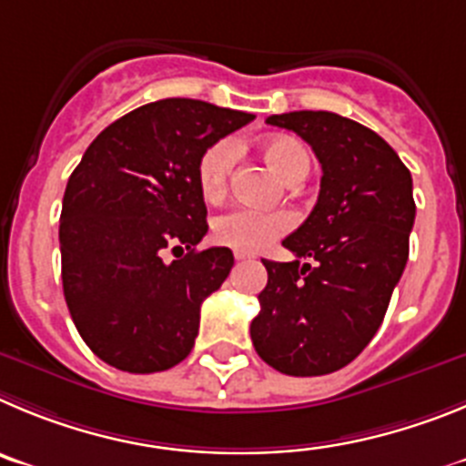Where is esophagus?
I'll return each instance as SVG.
<instances>
[{"label":"esophagus","instance_id":"obj_1","mask_svg":"<svg viewBox=\"0 0 466 466\" xmlns=\"http://www.w3.org/2000/svg\"><path fill=\"white\" fill-rule=\"evenodd\" d=\"M250 255L248 253H241V250H237V253H234V259H237V262H241V259H248Z\"/></svg>","mask_w":466,"mask_h":466}]
</instances>
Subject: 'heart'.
<instances>
[{
	"label": "heart",
	"instance_id": "heart-1",
	"mask_svg": "<svg viewBox=\"0 0 466 466\" xmlns=\"http://www.w3.org/2000/svg\"><path fill=\"white\" fill-rule=\"evenodd\" d=\"M264 160L271 169L288 183H299L309 174V153L304 146L292 137H271L262 141ZM234 169V144L220 139L208 146L197 162V186L207 202H216L228 192L229 176ZM295 218L288 211H258V208L237 207L220 213L213 220V238L220 246L241 250V253H258L267 246L290 232Z\"/></svg>",
	"mask_w": 466,
	"mask_h": 466
}]
</instances>
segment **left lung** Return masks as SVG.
<instances>
[{
	"mask_svg": "<svg viewBox=\"0 0 466 466\" xmlns=\"http://www.w3.org/2000/svg\"><path fill=\"white\" fill-rule=\"evenodd\" d=\"M267 123L299 134L322 167L311 216L285 238L292 262L267 267L250 339L288 376L346 367L379 332L409 259L413 181L379 134L329 111H292ZM309 262L299 264V258Z\"/></svg>",
	"mask_w": 466,
	"mask_h": 466,
	"instance_id": "left-lung-1",
	"label": "left lung"
}]
</instances>
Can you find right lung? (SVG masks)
<instances>
[{"label":"right lung","instance_id":"obj_1","mask_svg":"<svg viewBox=\"0 0 466 466\" xmlns=\"http://www.w3.org/2000/svg\"><path fill=\"white\" fill-rule=\"evenodd\" d=\"M253 118L199 99H160L108 125L69 176L62 288L78 334L111 367L153 374L190 355L202 301L234 264L229 248L197 250L208 229L197 162ZM167 249L179 259L165 263Z\"/></svg>","mask_w":466,"mask_h":466}]
</instances>
